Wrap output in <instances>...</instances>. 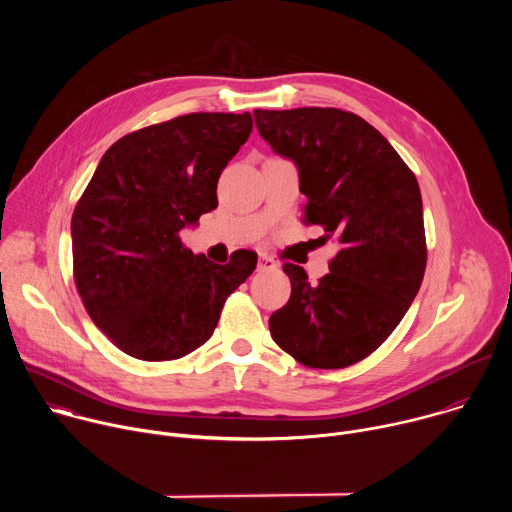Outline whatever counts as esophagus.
Listing matches in <instances>:
<instances>
[{
    "mask_svg": "<svg viewBox=\"0 0 512 512\" xmlns=\"http://www.w3.org/2000/svg\"><path fill=\"white\" fill-rule=\"evenodd\" d=\"M277 261L273 259V257H269V255H261L259 257V263H257V269L259 271H277Z\"/></svg>",
    "mask_w": 512,
    "mask_h": 512,
    "instance_id": "1",
    "label": "esophagus"
}]
</instances>
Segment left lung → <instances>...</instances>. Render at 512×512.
Returning <instances> with one entry per match:
<instances>
[{"mask_svg": "<svg viewBox=\"0 0 512 512\" xmlns=\"http://www.w3.org/2000/svg\"><path fill=\"white\" fill-rule=\"evenodd\" d=\"M273 152L294 160L308 202L304 225L340 245L318 283L285 263L287 304L269 318L271 338L300 364L344 369L397 328L423 281L427 247L415 174L362 117L334 107L253 111Z\"/></svg>", "mask_w": 512, "mask_h": 512, "instance_id": "obj_1", "label": "left lung"}]
</instances>
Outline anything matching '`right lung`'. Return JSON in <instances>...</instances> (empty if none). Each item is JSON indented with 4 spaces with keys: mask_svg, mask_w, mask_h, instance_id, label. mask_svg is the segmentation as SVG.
Wrapping results in <instances>:
<instances>
[{
    "mask_svg": "<svg viewBox=\"0 0 512 512\" xmlns=\"http://www.w3.org/2000/svg\"><path fill=\"white\" fill-rule=\"evenodd\" d=\"M251 129V113H190L123 135L101 158L72 212V275L95 326L125 354H190L255 271L253 251L216 265L180 239L218 206V178Z\"/></svg>",
    "mask_w": 512,
    "mask_h": 512,
    "instance_id": "add662e5",
    "label": "right lung"
}]
</instances>
